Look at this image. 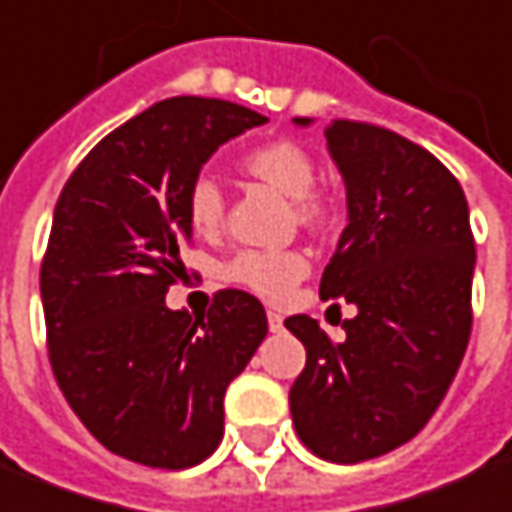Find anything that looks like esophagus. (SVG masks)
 I'll list each match as a JSON object with an SVG mask.
<instances>
[{"label":"esophagus","mask_w":512,"mask_h":512,"mask_svg":"<svg viewBox=\"0 0 512 512\" xmlns=\"http://www.w3.org/2000/svg\"><path fill=\"white\" fill-rule=\"evenodd\" d=\"M267 322H270V331L273 333L284 331V317L278 311H267Z\"/></svg>","instance_id":"obj_1"}]
</instances>
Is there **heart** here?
<instances>
[{"instance_id": "obj_1", "label": "heart", "mask_w": 512, "mask_h": 512, "mask_svg": "<svg viewBox=\"0 0 512 512\" xmlns=\"http://www.w3.org/2000/svg\"><path fill=\"white\" fill-rule=\"evenodd\" d=\"M245 170L253 179L295 201V212L303 223H317L322 217V201L314 195L317 165L306 148L289 140L256 148L245 157ZM223 192L212 176H198L187 190V217L198 234H212L223 223ZM308 273V262L297 250H245L228 264V275L237 284L267 300H284L297 281Z\"/></svg>"}]
</instances>
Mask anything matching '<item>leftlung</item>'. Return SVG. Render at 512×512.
Masks as SVG:
<instances>
[{"mask_svg": "<svg viewBox=\"0 0 512 512\" xmlns=\"http://www.w3.org/2000/svg\"><path fill=\"white\" fill-rule=\"evenodd\" d=\"M325 137L347 226L320 295L344 297L358 314L342 322L339 344L306 314L284 322L306 347L289 408L314 455L358 463L411 441L452 386L469 344L477 253L466 195L430 151L355 121H331Z\"/></svg>", "mask_w": 512, "mask_h": 512, "instance_id": "8db88e82", "label": "left lung"}]
</instances>
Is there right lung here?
<instances>
[{"label": "right lung", "instance_id": "obj_1", "mask_svg": "<svg viewBox=\"0 0 512 512\" xmlns=\"http://www.w3.org/2000/svg\"><path fill=\"white\" fill-rule=\"evenodd\" d=\"M264 115L176 96L110 132L54 206L41 300L54 378L99 444L187 469L223 438V397L267 336L264 306L217 292L204 317L165 303L192 239L187 190L217 148Z\"/></svg>", "mask_w": 512, "mask_h": 512}]
</instances>
